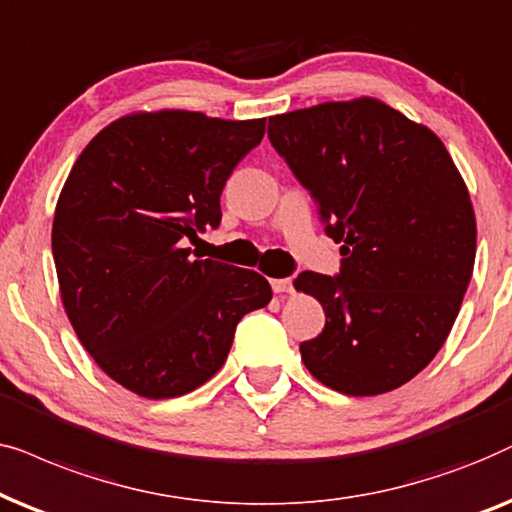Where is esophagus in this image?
<instances>
[{
  "label": "esophagus",
  "mask_w": 512,
  "mask_h": 512,
  "mask_svg": "<svg viewBox=\"0 0 512 512\" xmlns=\"http://www.w3.org/2000/svg\"><path fill=\"white\" fill-rule=\"evenodd\" d=\"M271 288H274L278 295H283V292L292 290V281L290 278H274V281H271Z\"/></svg>",
  "instance_id": "34e87169"
}]
</instances>
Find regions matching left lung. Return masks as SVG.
I'll list each match as a JSON object with an SVG mask.
<instances>
[{
  "label": "left lung",
  "instance_id": "obj_1",
  "mask_svg": "<svg viewBox=\"0 0 512 512\" xmlns=\"http://www.w3.org/2000/svg\"><path fill=\"white\" fill-rule=\"evenodd\" d=\"M269 140L342 243L335 276L302 271L325 330L302 342L320 384L344 395L403 386L435 358L475 264V213L438 135L374 98L269 119Z\"/></svg>",
  "mask_w": 512,
  "mask_h": 512
}]
</instances>
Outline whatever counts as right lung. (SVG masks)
Instances as JSON below:
<instances>
[{
  "instance_id": "add662e5",
  "label": "right lung",
  "mask_w": 512,
  "mask_h": 512,
  "mask_svg": "<svg viewBox=\"0 0 512 512\" xmlns=\"http://www.w3.org/2000/svg\"><path fill=\"white\" fill-rule=\"evenodd\" d=\"M262 138L264 119L131 114L88 142L60 192L51 245L67 318L100 370L142 398L206 384L238 320L271 302L257 271L185 248L220 227L222 189Z\"/></svg>"
}]
</instances>
